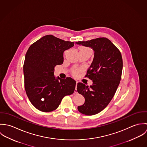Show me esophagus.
<instances>
[{"mask_svg":"<svg viewBox=\"0 0 147 147\" xmlns=\"http://www.w3.org/2000/svg\"><path fill=\"white\" fill-rule=\"evenodd\" d=\"M77 85H78V82H76V88H75V91H74V92H75V93H78V91H77V89H76V87H77Z\"/></svg>","mask_w":147,"mask_h":147,"instance_id":"34e87169","label":"esophagus"}]
</instances>
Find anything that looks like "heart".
I'll return each mask as SVG.
<instances>
[{"label": "heart", "mask_w": 147, "mask_h": 147, "mask_svg": "<svg viewBox=\"0 0 147 147\" xmlns=\"http://www.w3.org/2000/svg\"><path fill=\"white\" fill-rule=\"evenodd\" d=\"M89 50V49L86 48V47H80V50Z\"/></svg>", "instance_id": "obj_1"}]
</instances>
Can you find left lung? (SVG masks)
Returning <instances> with one entry per match:
<instances>
[{
  "instance_id": "left-lung-1",
  "label": "left lung",
  "mask_w": 147,
  "mask_h": 147,
  "mask_svg": "<svg viewBox=\"0 0 147 147\" xmlns=\"http://www.w3.org/2000/svg\"><path fill=\"white\" fill-rule=\"evenodd\" d=\"M76 44L90 47L94 58L86 77L92 80L90 86L78 83L77 91L85 98V102L78 109L86 115L96 114L109 104L119 84L123 68L121 52L106 38H98Z\"/></svg>"
}]
</instances>
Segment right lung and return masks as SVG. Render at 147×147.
<instances>
[{
    "label": "right lung",
    "instance_id": "right-lung-1",
    "mask_svg": "<svg viewBox=\"0 0 147 147\" xmlns=\"http://www.w3.org/2000/svg\"><path fill=\"white\" fill-rule=\"evenodd\" d=\"M74 46L53 35H47L28 49L23 66L26 93L32 104L43 112L58 108L63 97L72 94L76 81L55 78L54 67L63 63V53Z\"/></svg>",
    "mask_w": 147,
    "mask_h": 147
}]
</instances>
